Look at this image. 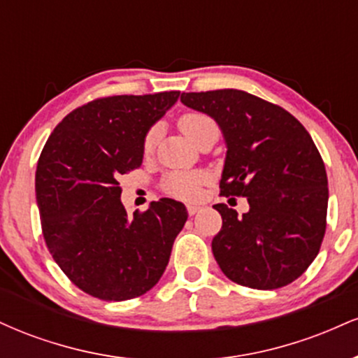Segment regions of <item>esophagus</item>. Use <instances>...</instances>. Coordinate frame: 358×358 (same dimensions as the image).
<instances>
[{"instance_id": "1", "label": "esophagus", "mask_w": 358, "mask_h": 358, "mask_svg": "<svg viewBox=\"0 0 358 358\" xmlns=\"http://www.w3.org/2000/svg\"><path fill=\"white\" fill-rule=\"evenodd\" d=\"M188 215H195V213H199L200 212V208H202V207H200V205H195V203H190V205H188Z\"/></svg>"}]
</instances>
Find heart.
I'll use <instances>...</instances> for the list:
<instances>
[{"label":"heart","mask_w":358,"mask_h":358,"mask_svg":"<svg viewBox=\"0 0 358 358\" xmlns=\"http://www.w3.org/2000/svg\"><path fill=\"white\" fill-rule=\"evenodd\" d=\"M178 126L180 129H182V133L190 139L193 145L199 141V138L202 136L205 131L210 129V127H217L215 122L202 113L183 114V116L180 117ZM158 134H159L158 126L151 127V129L146 133L145 139H143V151H145L146 155L153 153L156 141H158ZM203 182H205V175L199 173V171H176V173H171L168 176L165 187L171 195L178 196V199L192 200L199 195L200 185Z\"/></svg>","instance_id":"1"}]
</instances>
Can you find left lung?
<instances>
[{"label": "left lung", "instance_id": "left-lung-1", "mask_svg": "<svg viewBox=\"0 0 358 358\" xmlns=\"http://www.w3.org/2000/svg\"><path fill=\"white\" fill-rule=\"evenodd\" d=\"M187 108L207 114L224 136L220 193L245 196L239 217L213 205L222 229L212 252L237 285L276 289L315 261L327 229L328 180L310 133L276 104L237 89L183 92Z\"/></svg>", "mask_w": 358, "mask_h": 358}]
</instances>
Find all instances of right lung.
Instances as JSON below:
<instances>
[{"label": "right lung", "instance_id": "1", "mask_svg": "<svg viewBox=\"0 0 358 358\" xmlns=\"http://www.w3.org/2000/svg\"><path fill=\"white\" fill-rule=\"evenodd\" d=\"M178 97L170 90L96 99L67 114L45 143L35 175L45 244L90 296H141L165 273L187 208L162 199L127 215L117 178L141 166L143 139Z\"/></svg>", "mask_w": 358, "mask_h": 358}]
</instances>
